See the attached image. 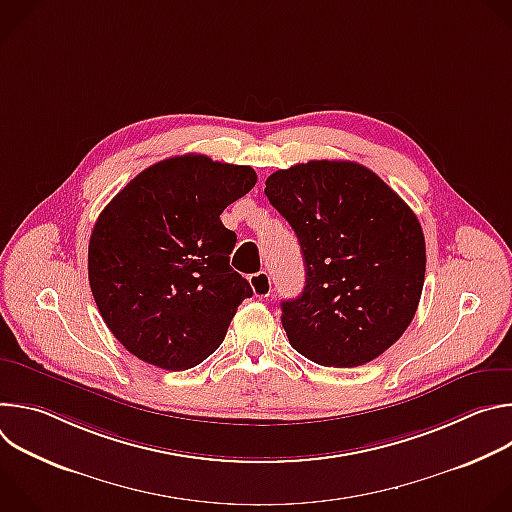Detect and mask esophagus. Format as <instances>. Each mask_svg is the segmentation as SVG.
Returning a JSON list of instances; mask_svg holds the SVG:
<instances>
[{
  "mask_svg": "<svg viewBox=\"0 0 512 512\" xmlns=\"http://www.w3.org/2000/svg\"><path fill=\"white\" fill-rule=\"evenodd\" d=\"M249 283L253 287V294L257 298H269L271 296V277L265 273V271H259V273H253L249 277Z\"/></svg>",
  "mask_w": 512,
  "mask_h": 512,
  "instance_id": "esophagus-1",
  "label": "esophagus"
}]
</instances>
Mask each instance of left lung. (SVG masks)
<instances>
[{
  "instance_id": "obj_1",
  "label": "left lung",
  "mask_w": 512,
  "mask_h": 512,
  "mask_svg": "<svg viewBox=\"0 0 512 512\" xmlns=\"http://www.w3.org/2000/svg\"><path fill=\"white\" fill-rule=\"evenodd\" d=\"M294 229L306 287L281 302L289 344L324 367L350 369L393 346L411 324L425 277L413 210L356 162L312 160L265 180Z\"/></svg>"
}]
</instances>
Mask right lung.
Here are the masks:
<instances>
[{"instance_id": "right-lung-1", "label": "right lung", "mask_w": 512, "mask_h": 512, "mask_svg": "<svg viewBox=\"0 0 512 512\" xmlns=\"http://www.w3.org/2000/svg\"><path fill=\"white\" fill-rule=\"evenodd\" d=\"M255 182L251 166L186 154L145 168L103 208L89 283L107 328L133 356L186 371L221 346L253 296L229 265L237 235L221 214Z\"/></svg>"}]
</instances>
